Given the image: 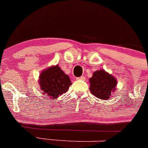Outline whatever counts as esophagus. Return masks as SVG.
<instances>
[{"label":"esophagus","instance_id":"esophagus-1","mask_svg":"<svg viewBox=\"0 0 148 148\" xmlns=\"http://www.w3.org/2000/svg\"><path fill=\"white\" fill-rule=\"evenodd\" d=\"M77 80H83V81H84L86 79H85L84 77H78V78H77Z\"/></svg>","mask_w":148,"mask_h":148}]
</instances>
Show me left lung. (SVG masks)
Listing matches in <instances>:
<instances>
[{
	"label": "left lung",
	"mask_w": 148,
	"mask_h": 148,
	"mask_svg": "<svg viewBox=\"0 0 148 148\" xmlns=\"http://www.w3.org/2000/svg\"><path fill=\"white\" fill-rule=\"evenodd\" d=\"M90 83L91 93L103 100H107L115 92L117 80L112 74L104 69L97 70L93 73L92 77L89 80Z\"/></svg>",
	"instance_id": "1"
}]
</instances>
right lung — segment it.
<instances>
[{
    "label": "right lung",
    "mask_w": 148,
    "mask_h": 148,
    "mask_svg": "<svg viewBox=\"0 0 148 148\" xmlns=\"http://www.w3.org/2000/svg\"><path fill=\"white\" fill-rule=\"evenodd\" d=\"M38 83L43 95H48L51 99H56L66 92L71 85L69 76L58 64L43 70L39 75Z\"/></svg>",
    "instance_id": "right-lung-1"
}]
</instances>
